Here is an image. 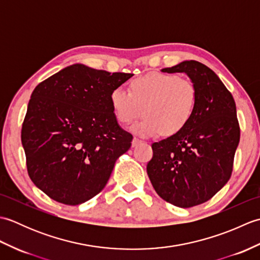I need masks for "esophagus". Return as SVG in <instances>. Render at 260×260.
<instances>
[{
  "label": "esophagus",
  "mask_w": 260,
  "mask_h": 260,
  "mask_svg": "<svg viewBox=\"0 0 260 260\" xmlns=\"http://www.w3.org/2000/svg\"><path fill=\"white\" fill-rule=\"evenodd\" d=\"M141 142H142V140L137 139V137H134L133 141H132V146H136V145H139Z\"/></svg>",
  "instance_id": "1"
}]
</instances>
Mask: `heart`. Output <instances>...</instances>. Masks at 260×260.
I'll return each mask as SVG.
<instances>
[{"label":"heart","mask_w":260,"mask_h":260,"mask_svg":"<svg viewBox=\"0 0 260 260\" xmlns=\"http://www.w3.org/2000/svg\"><path fill=\"white\" fill-rule=\"evenodd\" d=\"M115 117L120 124L134 126L143 136L178 134L190 123L196 113L198 89L194 82L176 74L150 73L129 82V91L121 87L109 96Z\"/></svg>","instance_id":"heart-1"}]
</instances>
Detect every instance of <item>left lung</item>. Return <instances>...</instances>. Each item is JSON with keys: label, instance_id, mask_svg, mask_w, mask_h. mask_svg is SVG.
I'll use <instances>...</instances> for the list:
<instances>
[{"label": "left lung", "instance_id": "left-lung-1", "mask_svg": "<svg viewBox=\"0 0 260 260\" xmlns=\"http://www.w3.org/2000/svg\"><path fill=\"white\" fill-rule=\"evenodd\" d=\"M163 73H185L198 89L196 113L178 134L152 144L147 174L157 194L180 208L210 200L229 181L240 140L234 97L206 64L190 60Z\"/></svg>", "mask_w": 260, "mask_h": 260}]
</instances>
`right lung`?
Returning <instances> with one entry per match:
<instances>
[{
  "label": "right lung",
  "mask_w": 260,
  "mask_h": 260,
  "mask_svg": "<svg viewBox=\"0 0 260 260\" xmlns=\"http://www.w3.org/2000/svg\"><path fill=\"white\" fill-rule=\"evenodd\" d=\"M132 74L76 63L40 82L22 124L27 174L52 200L77 206L101 192L133 136L121 129L109 96Z\"/></svg>",
  "instance_id": "obj_1"
}]
</instances>
